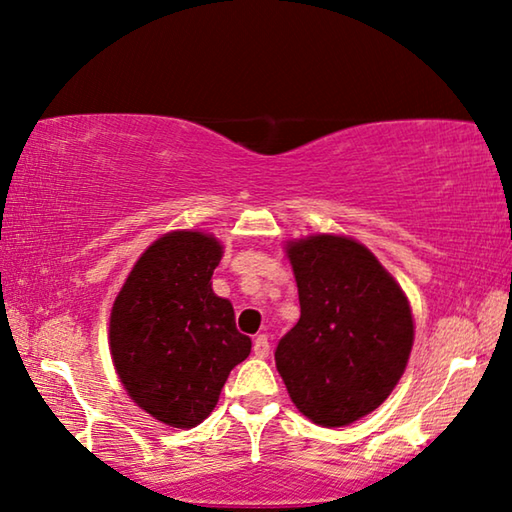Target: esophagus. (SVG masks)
Returning a JSON list of instances; mask_svg holds the SVG:
<instances>
[{"instance_id": "1", "label": "esophagus", "mask_w": 512, "mask_h": 512, "mask_svg": "<svg viewBox=\"0 0 512 512\" xmlns=\"http://www.w3.org/2000/svg\"><path fill=\"white\" fill-rule=\"evenodd\" d=\"M268 350H271V345H268V336L266 334H259L257 339H255V343H253L255 357H259V359L268 357Z\"/></svg>"}]
</instances>
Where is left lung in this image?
<instances>
[{
    "label": "left lung",
    "instance_id": "8db88e82",
    "mask_svg": "<svg viewBox=\"0 0 512 512\" xmlns=\"http://www.w3.org/2000/svg\"><path fill=\"white\" fill-rule=\"evenodd\" d=\"M300 320L275 348L291 402L320 427H345L393 393L413 348L400 284L350 237L289 241Z\"/></svg>",
    "mask_w": 512,
    "mask_h": 512
}]
</instances>
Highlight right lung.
Here are the masks:
<instances>
[{
  "label": "right lung",
  "instance_id": "right-lung-1",
  "mask_svg": "<svg viewBox=\"0 0 512 512\" xmlns=\"http://www.w3.org/2000/svg\"><path fill=\"white\" fill-rule=\"evenodd\" d=\"M216 237L176 230L137 259L110 311V354L131 400L176 429L201 424L250 354L230 300L212 291Z\"/></svg>",
  "mask_w": 512,
  "mask_h": 512
}]
</instances>
